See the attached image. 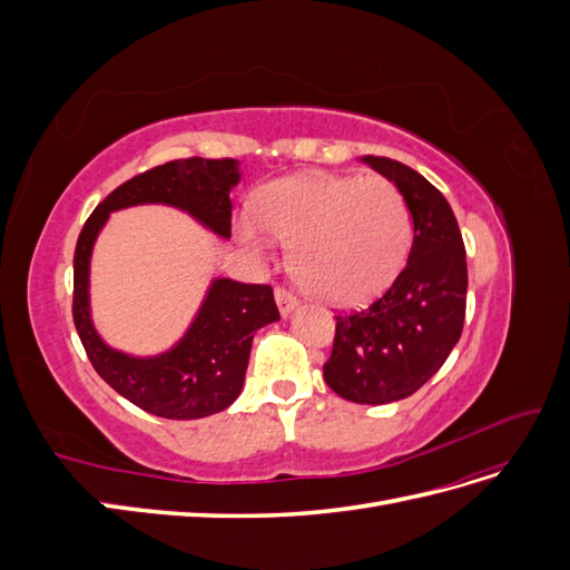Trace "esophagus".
<instances>
[{"label": "esophagus", "instance_id": "1", "mask_svg": "<svg viewBox=\"0 0 570 570\" xmlns=\"http://www.w3.org/2000/svg\"><path fill=\"white\" fill-rule=\"evenodd\" d=\"M275 304H278V312L283 314V316H287L292 308L297 306V297L292 295L289 289H285V287H275Z\"/></svg>", "mask_w": 570, "mask_h": 570}]
</instances>
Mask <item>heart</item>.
<instances>
[{
    "label": "heart",
    "instance_id": "obj_1",
    "mask_svg": "<svg viewBox=\"0 0 570 570\" xmlns=\"http://www.w3.org/2000/svg\"><path fill=\"white\" fill-rule=\"evenodd\" d=\"M254 218H237L243 243L266 254L273 237L292 245V268L316 297L368 302L402 271L413 237L404 195L385 178L306 174L266 185Z\"/></svg>",
    "mask_w": 570,
    "mask_h": 570
}]
</instances>
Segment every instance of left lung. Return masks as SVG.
Wrapping results in <instances>:
<instances>
[{
  "mask_svg": "<svg viewBox=\"0 0 570 570\" xmlns=\"http://www.w3.org/2000/svg\"><path fill=\"white\" fill-rule=\"evenodd\" d=\"M404 195L413 245L392 287L364 312L335 316L333 354L323 377L342 400L390 404L411 396L454 350L465 316V249L450 202L419 170L364 157Z\"/></svg>",
  "mask_w": 570,
  "mask_h": 570,
  "instance_id": "8db88e82",
  "label": "left lung"
}]
</instances>
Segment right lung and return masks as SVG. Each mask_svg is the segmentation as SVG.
Returning <instances> with one entry per match:
<instances>
[{"label": "right lung", "mask_w": 570, "mask_h": 570, "mask_svg": "<svg viewBox=\"0 0 570 570\" xmlns=\"http://www.w3.org/2000/svg\"><path fill=\"white\" fill-rule=\"evenodd\" d=\"M235 159H178L118 185L85 220L73 256V323L101 381L161 419L189 421L228 409L245 385L258 327L281 321L271 285L216 278L187 333L157 356H130L99 337L90 314V256L111 212L137 204L176 206L218 237H230Z\"/></svg>", "instance_id": "obj_1"}]
</instances>
